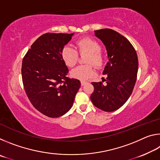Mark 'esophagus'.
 I'll return each instance as SVG.
<instances>
[{"label":"esophagus","instance_id":"1","mask_svg":"<svg viewBox=\"0 0 160 160\" xmlns=\"http://www.w3.org/2000/svg\"><path fill=\"white\" fill-rule=\"evenodd\" d=\"M85 84H87V82H86V81H83V80L81 81V85H82V86L85 85Z\"/></svg>","mask_w":160,"mask_h":160}]
</instances>
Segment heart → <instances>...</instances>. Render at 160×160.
Masks as SVG:
<instances>
[{
    "mask_svg": "<svg viewBox=\"0 0 160 160\" xmlns=\"http://www.w3.org/2000/svg\"><path fill=\"white\" fill-rule=\"evenodd\" d=\"M76 45L80 54L88 53L85 58L86 63L80 66L70 72L72 77L85 80L94 74L95 70L92 64L101 67L104 63V56L101 52L102 46L99 43L91 38H83L76 42ZM61 58L67 66L72 68L76 65L78 60L77 51L70 46L66 45L61 51Z\"/></svg>",
    "mask_w": 160,
    "mask_h": 160,
    "instance_id": "1",
    "label": "heart"
}]
</instances>
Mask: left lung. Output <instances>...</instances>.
Listing matches in <instances>:
<instances>
[{
	"mask_svg": "<svg viewBox=\"0 0 160 160\" xmlns=\"http://www.w3.org/2000/svg\"><path fill=\"white\" fill-rule=\"evenodd\" d=\"M106 47L109 62L102 73L107 78L92 82L94 92L90 99L98 109L107 112L118 109L131 96L136 82L138 59L135 48L128 39L113 29L94 31Z\"/></svg>",
	"mask_w": 160,
	"mask_h": 160,
	"instance_id": "left-lung-1",
	"label": "left lung"
}]
</instances>
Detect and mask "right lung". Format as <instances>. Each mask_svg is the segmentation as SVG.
Masks as SVG:
<instances>
[{
	"mask_svg": "<svg viewBox=\"0 0 160 160\" xmlns=\"http://www.w3.org/2000/svg\"><path fill=\"white\" fill-rule=\"evenodd\" d=\"M74 33H47L35 41L22 64V78L29 101L35 109L51 118L71 109L80 88V80L66 77L68 69L61 51Z\"/></svg>",
	"mask_w": 160,
	"mask_h": 160,
	"instance_id": "add662e5",
	"label": "right lung"
}]
</instances>
